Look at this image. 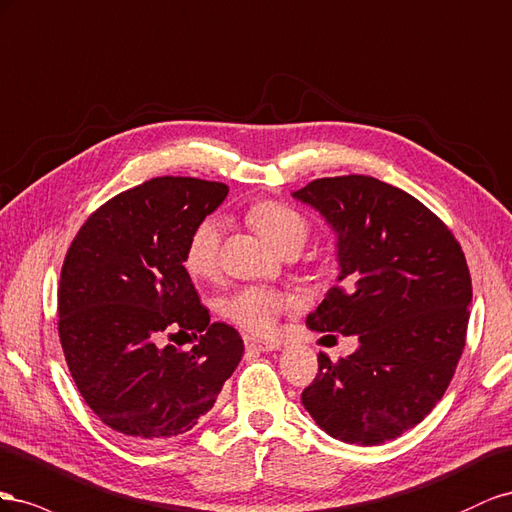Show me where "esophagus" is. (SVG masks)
Returning <instances> with one entry per match:
<instances>
[{
    "instance_id": "34e87169",
    "label": "esophagus",
    "mask_w": 512,
    "mask_h": 512,
    "mask_svg": "<svg viewBox=\"0 0 512 512\" xmlns=\"http://www.w3.org/2000/svg\"><path fill=\"white\" fill-rule=\"evenodd\" d=\"M244 347L248 352H274V349H281L279 341H264L255 337H244Z\"/></svg>"
}]
</instances>
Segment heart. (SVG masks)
I'll return each instance as SVG.
<instances>
[{"label": "heart", "mask_w": 512, "mask_h": 512, "mask_svg": "<svg viewBox=\"0 0 512 512\" xmlns=\"http://www.w3.org/2000/svg\"><path fill=\"white\" fill-rule=\"evenodd\" d=\"M253 229L276 251L283 253L287 246H304L309 225L304 218L283 203L264 201L248 214ZM225 236L223 218L208 216L195 225L184 248V268L195 279H210L221 261V246ZM294 306L289 296L268 287H244L223 302V315L253 334H268L274 330L276 319Z\"/></svg>", "instance_id": "heart-1"}]
</instances>
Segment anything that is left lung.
Returning <instances> with one entry per match:
<instances>
[{"mask_svg":"<svg viewBox=\"0 0 512 512\" xmlns=\"http://www.w3.org/2000/svg\"><path fill=\"white\" fill-rule=\"evenodd\" d=\"M291 195L339 238V285L306 326L358 339L352 356H317L302 405L334 440L384 444L416 427L455 375L472 302L461 244L416 197L371 175L321 178Z\"/></svg>","mask_w":512,"mask_h":512,"instance_id":"8db88e82","label":"left lung"}]
</instances>
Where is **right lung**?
<instances>
[{
  "mask_svg": "<svg viewBox=\"0 0 512 512\" xmlns=\"http://www.w3.org/2000/svg\"><path fill=\"white\" fill-rule=\"evenodd\" d=\"M221 182L163 175L100 206L72 240L57 330L85 403L113 431L160 442L191 431L236 371V328L210 324L184 268L197 223L225 201ZM193 333L182 353L166 341Z\"/></svg>",
  "mask_w": 512,
  "mask_h": 512,
  "instance_id": "add662e5",
  "label": "right lung"
}]
</instances>
